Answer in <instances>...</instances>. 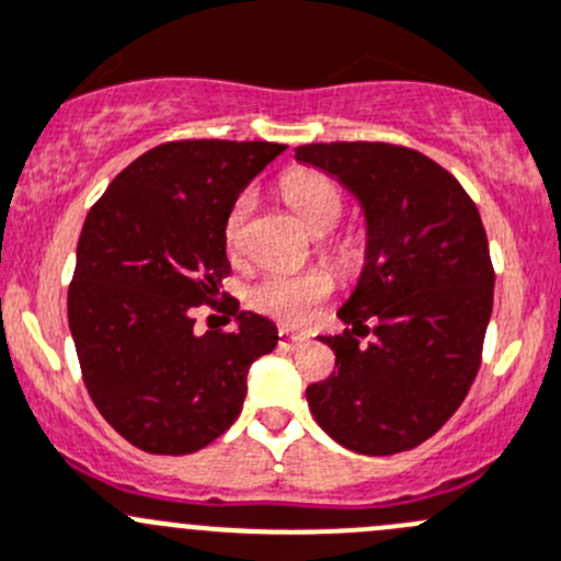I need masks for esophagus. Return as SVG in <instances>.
<instances>
[{"instance_id":"obj_1","label":"esophagus","mask_w":561,"mask_h":561,"mask_svg":"<svg viewBox=\"0 0 561 561\" xmlns=\"http://www.w3.org/2000/svg\"><path fill=\"white\" fill-rule=\"evenodd\" d=\"M276 336H279V345H285V347H296L307 340V336L296 334V331H290V329H279V334Z\"/></svg>"}]
</instances>
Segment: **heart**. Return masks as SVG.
I'll return each instance as SVG.
<instances>
[{
    "label": "heart",
    "mask_w": 561,
    "mask_h": 561,
    "mask_svg": "<svg viewBox=\"0 0 561 561\" xmlns=\"http://www.w3.org/2000/svg\"><path fill=\"white\" fill-rule=\"evenodd\" d=\"M282 197L301 216L304 225L312 232H329L342 216V194L329 175L318 170H290L279 181ZM252 210V197L241 194L232 203L225 221V241L230 252L241 247L243 225ZM329 252L336 263L353 265L362 260L364 241L356 232H340L331 238ZM334 293V276L323 268L287 274V271H265L252 282L247 298L249 307L260 314L279 320L285 325H301L314 314V309Z\"/></svg>",
    "instance_id": "heart-1"
}]
</instances>
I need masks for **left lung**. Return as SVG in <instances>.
Here are the masks:
<instances>
[{
	"label": "left lung",
	"instance_id": "obj_1",
	"mask_svg": "<svg viewBox=\"0 0 561 561\" xmlns=\"http://www.w3.org/2000/svg\"><path fill=\"white\" fill-rule=\"evenodd\" d=\"M296 159L340 178L369 227L340 309L347 329L323 336L336 369L307 386L309 411L353 453H405L447 425L482 364L496 274L480 210L453 172L402 145H301Z\"/></svg>",
	"mask_w": 561,
	"mask_h": 561
}]
</instances>
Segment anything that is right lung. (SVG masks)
Wrapping results in <instances>:
<instances>
[{
    "instance_id": "1",
    "label": "right lung",
    "mask_w": 561,
    "mask_h": 561,
    "mask_svg": "<svg viewBox=\"0 0 561 561\" xmlns=\"http://www.w3.org/2000/svg\"><path fill=\"white\" fill-rule=\"evenodd\" d=\"M285 145L178 139L130 161L87 214L68 287L81 378L108 425L150 455L208 447L241 413L247 373L276 347L271 320L221 298L225 221ZM203 302L232 332L193 331Z\"/></svg>"
}]
</instances>
